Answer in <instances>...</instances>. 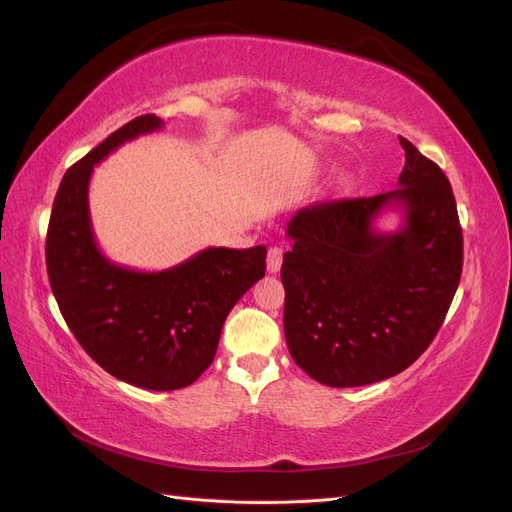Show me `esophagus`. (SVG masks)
<instances>
[{"label":"esophagus","mask_w":512,"mask_h":512,"mask_svg":"<svg viewBox=\"0 0 512 512\" xmlns=\"http://www.w3.org/2000/svg\"><path fill=\"white\" fill-rule=\"evenodd\" d=\"M282 260H284V250L282 247H269V254H267V271L269 273H280L282 269Z\"/></svg>","instance_id":"1"}]
</instances>
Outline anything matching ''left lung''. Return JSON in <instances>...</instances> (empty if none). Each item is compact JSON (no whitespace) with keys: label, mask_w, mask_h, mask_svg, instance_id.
Wrapping results in <instances>:
<instances>
[{"label":"left lung","mask_w":512,"mask_h":512,"mask_svg":"<svg viewBox=\"0 0 512 512\" xmlns=\"http://www.w3.org/2000/svg\"><path fill=\"white\" fill-rule=\"evenodd\" d=\"M397 188L294 213L286 226L284 333L290 356L320 384L346 389L397 376L440 331L459 286L463 237L442 168L399 138ZM399 210L393 233L375 220Z\"/></svg>","instance_id":"left-lung-1"}]
</instances>
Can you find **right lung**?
<instances>
[{"label":"right lung","mask_w":512,"mask_h":512,"mask_svg":"<svg viewBox=\"0 0 512 512\" xmlns=\"http://www.w3.org/2000/svg\"><path fill=\"white\" fill-rule=\"evenodd\" d=\"M164 126L128 121L59 183L46 232V271L66 324L108 374L149 391L190 386L213 363L230 309L265 275L267 247H207L164 271L108 260L89 218L94 166L123 143Z\"/></svg>","instance_id":"obj_1"}]
</instances>
